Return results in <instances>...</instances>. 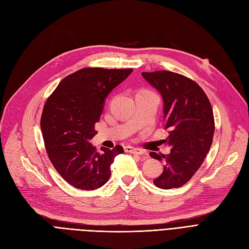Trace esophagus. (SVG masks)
<instances>
[{
    "instance_id": "esophagus-1",
    "label": "esophagus",
    "mask_w": 249,
    "mask_h": 249,
    "mask_svg": "<svg viewBox=\"0 0 249 249\" xmlns=\"http://www.w3.org/2000/svg\"><path fill=\"white\" fill-rule=\"evenodd\" d=\"M125 152L127 153H131V154H136V155H143L144 152L142 150V149H139V148H134V146H125Z\"/></svg>"
}]
</instances>
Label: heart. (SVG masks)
Returning <instances> with one entry per match:
<instances>
[{
	"label": "heart",
	"mask_w": 249,
	"mask_h": 249,
	"mask_svg": "<svg viewBox=\"0 0 249 249\" xmlns=\"http://www.w3.org/2000/svg\"><path fill=\"white\" fill-rule=\"evenodd\" d=\"M139 92H150V91H148V90H141V91H139Z\"/></svg>",
	"instance_id": "heart-1"
}]
</instances>
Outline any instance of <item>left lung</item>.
<instances>
[{
    "label": "left lung",
    "mask_w": 249,
    "mask_h": 249,
    "mask_svg": "<svg viewBox=\"0 0 249 249\" xmlns=\"http://www.w3.org/2000/svg\"><path fill=\"white\" fill-rule=\"evenodd\" d=\"M142 77L163 97L165 141L171 146L168 155L150 153L164 163L163 172L153 182L164 190L187 183L203 163L213 143L214 118L210 101L196 82L169 71L142 72Z\"/></svg>",
    "instance_id": "8db88e82"
}]
</instances>
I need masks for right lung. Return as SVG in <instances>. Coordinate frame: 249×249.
<instances>
[{
	"mask_svg": "<svg viewBox=\"0 0 249 249\" xmlns=\"http://www.w3.org/2000/svg\"><path fill=\"white\" fill-rule=\"evenodd\" d=\"M132 69L85 68L64 78L46 100L41 130L48 157L61 178L76 189L103 187L121 145L96 152L89 142L97 131L106 98L132 72Z\"/></svg>",
	"mask_w": 249,
	"mask_h": 249,
	"instance_id": "add662e5",
	"label": "right lung"
}]
</instances>
